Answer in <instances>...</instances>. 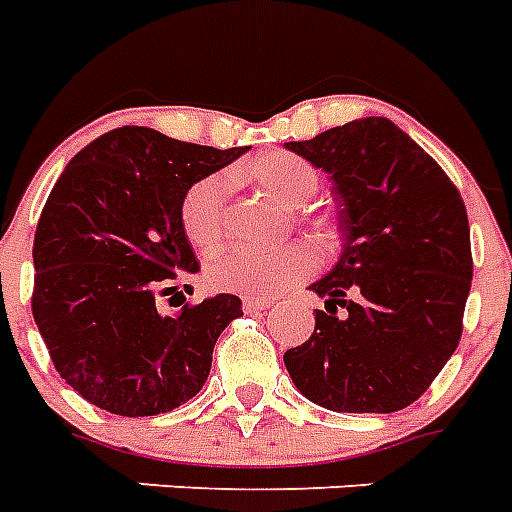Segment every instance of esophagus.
I'll return each mask as SVG.
<instances>
[{
	"label": "esophagus",
	"instance_id": "obj_1",
	"mask_svg": "<svg viewBox=\"0 0 512 512\" xmlns=\"http://www.w3.org/2000/svg\"><path fill=\"white\" fill-rule=\"evenodd\" d=\"M271 297H255V295H247L244 300H241V305H244V311L247 313H263L271 308Z\"/></svg>",
	"mask_w": 512,
	"mask_h": 512
}]
</instances>
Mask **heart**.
I'll return each instance as SVG.
<instances>
[{
	"mask_svg": "<svg viewBox=\"0 0 512 512\" xmlns=\"http://www.w3.org/2000/svg\"><path fill=\"white\" fill-rule=\"evenodd\" d=\"M244 175L287 207H303L319 191L321 175L308 159L289 151H268L247 164ZM225 204L228 183L225 177H201L185 191L180 201V225L185 239L199 252H212L225 236ZM332 223L327 217L316 220V236L324 244L332 239ZM313 271V252L305 244L281 247H236L217 255L207 265V284L220 292L239 295H273L295 287Z\"/></svg>",
	"mask_w": 512,
	"mask_h": 512,
	"instance_id": "1",
	"label": "heart"
}]
</instances>
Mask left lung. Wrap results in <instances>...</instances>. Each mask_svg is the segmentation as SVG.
Wrapping results in <instances>:
<instances>
[{"label":"left lung","instance_id":"8db88e82","mask_svg":"<svg viewBox=\"0 0 512 512\" xmlns=\"http://www.w3.org/2000/svg\"><path fill=\"white\" fill-rule=\"evenodd\" d=\"M329 172L340 263L311 340L284 353L297 390L332 412L388 414L430 388L462 337L473 281L465 201L433 156L382 116L287 143Z\"/></svg>","mask_w":512,"mask_h":512}]
</instances>
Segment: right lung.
I'll return each instance as SVG.
<instances>
[{
  "mask_svg": "<svg viewBox=\"0 0 512 512\" xmlns=\"http://www.w3.org/2000/svg\"><path fill=\"white\" fill-rule=\"evenodd\" d=\"M247 148L172 140L119 127L68 162L34 236L31 311L58 374L90 404L154 417L201 390L212 350L244 316L236 295L159 313L172 281L199 271L180 225L196 180Z\"/></svg>",
  "mask_w": 512,
  "mask_h": 512,
  "instance_id": "right-lung-1",
  "label": "right lung"
}]
</instances>
